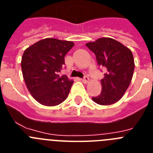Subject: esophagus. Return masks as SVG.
<instances>
[{"label":"esophagus","mask_w":153,"mask_h":153,"mask_svg":"<svg viewBox=\"0 0 153 153\" xmlns=\"http://www.w3.org/2000/svg\"><path fill=\"white\" fill-rule=\"evenodd\" d=\"M81 80H82V82H83V83H87L89 82V80H90V79H89L88 76H84L83 79H81Z\"/></svg>","instance_id":"34e87169"}]
</instances>
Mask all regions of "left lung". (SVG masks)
<instances>
[{"instance_id": "obj_1", "label": "left lung", "mask_w": 153, "mask_h": 153, "mask_svg": "<svg viewBox=\"0 0 153 153\" xmlns=\"http://www.w3.org/2000/svg\"><path fill=\"white\" fill-rule=\"evenodd\" d=\"M86 45L95 53L98 65L106 69L100 80L102 92L92 100L102 106L116 103L122 98L132 80L135 67L132 51L109 37L99 38Z\"/></svg>"}]
</instances>
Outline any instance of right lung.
<instances>
[{"label": "right lung", "mask_w": 153, "mask_h": 153, "mask_svg": "<svg viewBox=\"0 0 153 153\" xmlns=\"http://www.w3.org/2000/svg\"><path fill=\"white\" fill-rule=\"evenodd\" d=\"M74 42L45 38L30 46L21 59L23 77L32 97L47 106L59 105L67 98L74 81L59 72Z\"/></svg>", "instance_id": "right-lung-1"}]
</instances>
